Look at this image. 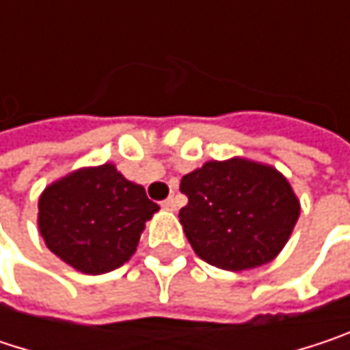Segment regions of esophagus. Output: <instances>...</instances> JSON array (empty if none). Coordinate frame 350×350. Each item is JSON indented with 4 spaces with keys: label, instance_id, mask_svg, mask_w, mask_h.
Masks as SVG:
<instances>
[{
    "label": "esophagus",
    "instance_id": "34e87169",
    "mask_svg": "<svg viewBox=\"0 0 350 350\" xmlns=\"http://www.w3.org/2000/svg\"><path fill=\"white\" fill-rule=\"evenodd\" d=\"M162 206L166 208V211H176V198L174 196H168L164 202H162Z\"/></svg>",
    "mask_w": 350,
    "mask_h": 350
}]
</instances>
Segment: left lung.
<instances>
[{
    "instance_id": "1",
    "label": "left lung",
    "mask_w": 350,
    "mask_h": 350,
    "mask_svg": "<svg viewBox=\"0 0 350 350\" xmlns=\"http://www.w3.org/2000/svg\"><path fill=\"white\" fill-rule=\"evenodd\" d=\"M188 204L180 223L194 253L241 271L271 261L300 217V202L278 170L247 162H206L180 182Z\"/></svg>"
}]
</instances>
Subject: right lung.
<instances>
[{
  "label": "right lung",
  "instance_id": "add662e5",
  "mask_svg": "<svg viewBox=\"0 0 350 350\" xmlns=\"http://www.w3.org/2000/svg\"><path fill=\"white\" fill-rule=\"evenodd\" d=\"M158 208L142 186L103 164L48 186L38 202V225L54 255L97 275L133 255L146 221Z\"/></svg>",
  "mask_w": 350,
  "mask_h": 350
}]
</instances>
